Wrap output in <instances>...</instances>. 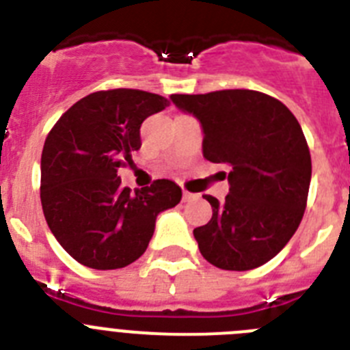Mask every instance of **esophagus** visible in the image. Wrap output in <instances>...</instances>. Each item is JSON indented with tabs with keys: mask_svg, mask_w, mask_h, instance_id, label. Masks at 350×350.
<instances>
[{
	"mask_svg": "<svg viewBox=\"0 0 350 350\" xmlns=\"http://www.w3.org/2000/svg\"><path fill=\"white\" fill-rule=\"evenodd\" d=\"M194 200H198V194L196 193H189V191H184L182 193V202H194Z\"/></svg>",
	"mask_w": 350,
	"mask_h": 350,
	"instance_id": "obj_1",
	"label": "esophagus"
}]
</instances>
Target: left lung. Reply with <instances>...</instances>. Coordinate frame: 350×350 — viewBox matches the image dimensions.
Listing matches in <instances>:
<instances>
[{
	"instance_id": "8db88e82",
	"label": "left lung",
	"mask_w": 350,
	"mask_h": 350,
	"mask_svg": "<svg viewBox=\"0 0 350 350\" xmlns=\"http://www.w3.org/2000/svg\"><path fill=\"white\" fill-rule=\"evenodd\" d=\"M202 122L203 156L230 166L224 203L205 194L212 219L194 230L213 267L245 271L279 254L298 230L312 177L301 126L289 108L259 91L172 94Z\"/></svg>"
}]
</instances>
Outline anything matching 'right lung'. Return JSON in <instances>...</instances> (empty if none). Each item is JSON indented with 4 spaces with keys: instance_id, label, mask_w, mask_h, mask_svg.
Instances as JSON below:
<instances>
[{
    "instance_id": "obj_1",
    "label": "right lung",
    "mask_w": 350,
    "mask_h": 350,
    "mask_svg": "<svg viewBox=\"0 0 350 350\" xmlns=\"http://www.w3.org/2000/svg\"><path fill=\"white\" fill-rule=\"evenodd\" d=\"M168 105L138 89L98 91L68 108L49 133L42 152L43 215L55 240L83 267L116 270L137 261L157 213L180 202L182 189L172 180L159 178L131 193L117 177L140 148L142 122Z\"/></svg>"
}]
</instances>
